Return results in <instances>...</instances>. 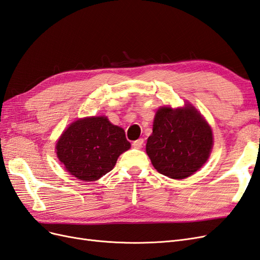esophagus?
<instances>
[{"label":"esophagus","instance_id":"1","mask_svg":"<svg viewBox=\"0 0 260 260\" xmlns=\"http://www.w3.org/2000/svg\"><path fill=\"white\" fill-rule=\"evenodd\" d=\"M143 144H144V140L143 139H139V140L135 141V142L132 143V145H133V147H135V148H141V147L143 146Z\"/></svg>","mask_w":260,"mask_h":260}]
</instances>
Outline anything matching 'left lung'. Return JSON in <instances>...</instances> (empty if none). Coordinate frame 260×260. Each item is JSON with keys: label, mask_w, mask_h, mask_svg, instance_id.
Instances as JSON below:
<instances>
[{"label": "left lung", "mask_w": 260, "mask_h": 260, "mask_svg": "<svg viewBox=\"0 0 260 260\" xmlns=\"http://www.w3.org/2000/svg\"><path fill=\"white\" fill-rule=\"evenodd\" d=\"M212 145L210 125L194 106H164L156 112L146 153L159 174L180 180L192 176L207 161Z\"/></svg>", "instance_id": "8db88e82"}]
</instances>
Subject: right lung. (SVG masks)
<instances>
[{"label":"right lung","mask_w":260,"mask_h":260,"mask_svg":"<svg viewBox=\"0 0 260 260\" xmlns=\"http://www.w3.org/2000/svg\"><path fill=\"white\" fill-rule=\"evenodd\" d=\"M130 146L122 128L105 116H95L70 124L57 141L56 154L70 175L96 181L113 170L118 157Z\"/></svg>","instance_id":"obj_1"}]
</instances>
